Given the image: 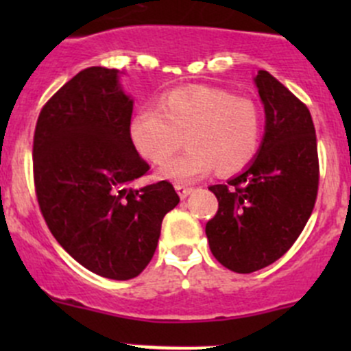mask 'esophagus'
I'll return each mask as SVG.
<instances>
[{
    "instance_id": "esophagus-1",
    "label": "esophagus",
    "mask_w": 351,
    "mask_h": 351,
    "mask_svg": "<svg viewBox=\"0 0 351 351\" xmlns=\"http://www.w3.org/2000/svg\"><path fill=\"white\" fill-rule=\"evenodd\" d=\"M175 190H176V193H178V195H180V198H186V197L190 195V193H192V189H190V186L176 185Z\"/></svg>"
}]
</instances>
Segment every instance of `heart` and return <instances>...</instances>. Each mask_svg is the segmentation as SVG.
Masks as SVG:
<instances>
[{"instance_id":"1","label":"heart","mask_w":351,"mask_h":351,"mask_svg":"<svg viewBox=\"0 0 351 351\" xmlns=\"http://www.w3.org/2000/svg\"><path fill=\"white\" fill-rule=\"evenodd\" d=\"M189 149L173 162L182 136ZM132 146L151 165H164L159 176L189 183L215 168L234 175L258 154L263 136V112L247 97L212 86L178 88L162 95L159 110L143 108L129 125Z\"/></svg>"}]
</instances>
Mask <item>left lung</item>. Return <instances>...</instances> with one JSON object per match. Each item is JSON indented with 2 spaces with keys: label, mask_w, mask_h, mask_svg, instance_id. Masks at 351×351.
<instances>
[{
  "label": "left lung",
  "mask_w": 351,
  "mask_h": 351,
  "mask_svg": "<svg viewBox=\"0 0 351 351\" xmlns=\"http://www.w3.org/2000/svg\"><path fill=\"white\" fill-rule=\"evenodd\" d=\"M265 136L256 158L226 185L208 186L219 208L205 226L208 246L236 274L268 267L290 250L313 214L319 185L309 108L268 71H258Z\"/></svg>",
  "instance_id": "left-lung-1"
}]
</instances>
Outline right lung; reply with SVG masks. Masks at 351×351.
Masks as SVG:
<instances>
[{
	"label": "right lung",
	"mask_w": 351,
	"mask_h": 351,
	"mask_svg": "<svg viewBox=\"0 0 351 351\" xmlns=\"http://www.w3.org/2000/svg\"><path fill=\"white\" fill-rule=\"evenodd\" d=\"M134 101L119 71L86 67L38 115L34 183L58 243L93 274L137 277L153 258L162 217L180 197L166 180L134 190L149 171L129 136Z\"/></svg>",
	"instance_id": "add662e5"
}]
</instances>
